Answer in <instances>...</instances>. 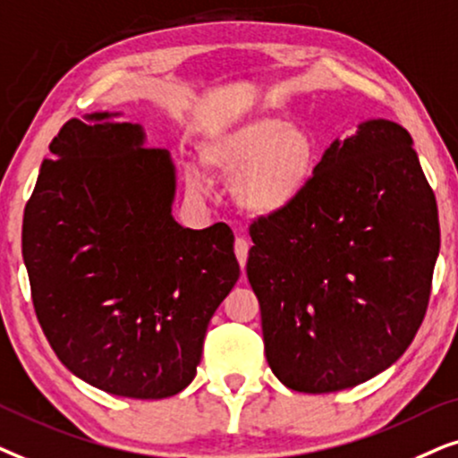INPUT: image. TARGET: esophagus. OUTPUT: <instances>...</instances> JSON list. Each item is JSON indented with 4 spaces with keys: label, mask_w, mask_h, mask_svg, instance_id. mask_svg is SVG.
I'll list each match as a JSON object with an SVG mask.
<instances>
[{
    "label": "esophagus",
    "mask_w": 458,
    "mask_h": 458,
    "mask_svg": "<svg viewBox=\"0 0 458 458\" xmlns=\"http://www.w3.org/2000/svg\"><path fill=\"white\" fill-rule=\"evenodd\" d=\"M234 253H236V259H239L241 267L245 270V264H247V258H249V241L242 239V236H239V239L234 241Z\"/></svg>",
    "instance_id": "obj_1"
}]
</instances>
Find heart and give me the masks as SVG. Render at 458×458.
<instances>
[{
    "label": "heart",
    "mask_w": 458,
    "mask_h": 458,
    "mask_svg": "<svg viewBox=\"0 0 458 458\" xmlns=\"http://www.w3.org/2000/svg\"><path fill=\"white\" fill-rule=\"evenodd\" d=\"M316 140L306 127L280 114H251L211 133L200 161L211 174L233 182L234 203L253 217L270 219L293 209L312 186ZM188 191L205 192L199 172L186 174Z\"/></svg>",
    "instance_id": "heart-1"
}]
</instances>
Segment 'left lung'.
Returning <instances> with one entry per match:
<instances>
[{"label": "left lung", "instance_id": "1", "mask_svg": "<svg viewBox=\"0 0 458 458\" xmlns=\"http://www.w3.org/2000/svg\"><path fill=\"white\" fill-rule=\"evenodd\" d=\"M247 278L272 373L303 394L373 379L412 344L440 253L412 138L387 119L335 140L300 203L251 225Z\"/></svg>", "mask_w": 458, "mask_h": 458}]
</instances>
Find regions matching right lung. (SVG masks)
<instances>
[{"label":"right lung","mask_w":458,"mask_h":458,"mask_svg":"<svg viewBox=\"0 0 458 458\" xmlns=\"http://www.w3.org/2000/svg\"><path fill=\"white\" fill-rule=\"evenodd\" d=\"M114 117L60 127L24 207L22 258L39 325L72 375L123 398H169L197 375L241 267L228 225L175 222L169 152Z\"/></svg>","instance_id":"right-lung-1"}]
</instances>
